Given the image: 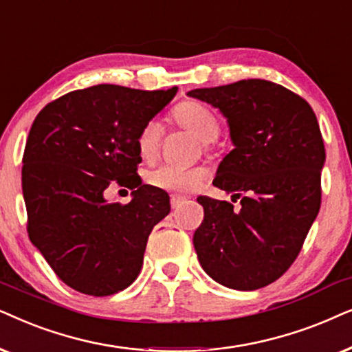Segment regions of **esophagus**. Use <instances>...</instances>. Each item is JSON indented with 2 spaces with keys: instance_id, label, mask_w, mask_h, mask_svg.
Wrapping results in <instances>:
<instances>
[{
  "instance_id": "34e87169",
  "label": "esophagus",
  "mask_w": 352,
  "mask_h": 352,
  "mask_svg": "<svg viewBox=\"0 0 352 352\" xmlns=\"http://www.w3.org/2000/svg\"><path fill=\"white\" fill-rule=\"evenodd\" d=\"M184 201H185L184 196H179V195H172V196H170V204H172L173 209L179 208V206H180L182 203H184Z\"/></svg>"
}]
</instances>
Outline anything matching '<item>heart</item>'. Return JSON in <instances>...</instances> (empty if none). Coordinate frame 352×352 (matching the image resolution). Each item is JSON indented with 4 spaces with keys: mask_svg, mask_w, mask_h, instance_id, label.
<instances>
[{
    "mask_svg": "<svg viewBox=\"0 0 352 352\" xmlns=\"http://www.w3.org/2000/svg\"><path fill=\"white\" fill-rule=\"evenodd\" d=\"M172 119L201 140L204 149H210L215 143L220 122L215 112L199 101H184L172 112ZM162 142V129L157 122H148L140 130L137 137V149L143 161L153 162L159 156ZM209 173L204 167L182 168L173 166H161L146 175L153 188L186 195L198 190L208 180Z\"/></svg>",
    "mask_w": 352,
    "mask_h": 352,
    "instance_id": "heart-1",
    "label": "heart"
}]
</instances>
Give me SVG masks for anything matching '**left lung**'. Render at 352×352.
Masks as SVG:
<instances>
[{
	"instance_id": "8db88e82",
	"label": "left lung",
	"mask_w": 352,
	"mask_h": 352,
	"mask_svg": "<svg viewBox=\"0 0 352 352\" xmlns=\"http://www.w3.org/2000/svg\"><path fill=\"white\" fill-rule=\"evenodd\" d=\"M188 96L227 117L233 148L214 186L240 198L199 196L204 219L193 245L206 274L227 288L252 292L282 277L296 259L320 209L325 146L306 100L261 78L196 88Z\"/></svg>"
}]
</instances>
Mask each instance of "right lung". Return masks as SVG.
Returning a JSON list of instances; mask_svg holds the SVG:
<instances>
[{"label": "right lung", "mask_w": 352, "mask_h": 352, "mask_svg": "<svg viewBox=\"0 0 352 352\" xmlns=\"http://www.w3.org/2000/svg\"><path fill=\"white\" fill-rule=\"evenodd\" d=\"M179 88L95 85L51 101L35 117L22 157L30 241L75 292L109 296L130 287L153 227L170 212L164 190L142 184L137 137ZM133 190L107 204L109 186Z\"/></svg>", "instance_id": "1"}]
</instances>
